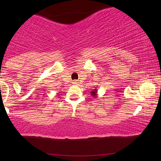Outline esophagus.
I'll return each mask as SVG.
<instances>
[{
	"label": "esophagus",
	"mask_w": 161,
	"mask_h": 161,
	"mask_svg": "<svg viewBox=\"0 0 161 161\" xmlns=\"http://www.w3.org/2000/svg\"><path fill=\"white\" fill-rule=\"evenodd\" d=\"M73 84H75V85H76V84H78V81H77V80H75V81H73V82H72Z\"/></svg>",
	"instance_id": "esophagus-1"
}]
</instances>
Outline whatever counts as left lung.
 <instances>
[{
    "mask_svg": "<svg viewBox=\"0 0 161 161\" xmlns=\"http://www.w3.org/2000/svg\"><path fill=\"white\" fill-rule=\"evenodd\" d=\"M97 90H98V89H97V87H95V89H94V90L91 92V94L92 95V97H97Z\"/></svg>",
    "mask_w": 161,
    "mask_h": 161,
    "instance_id": "8db88e82",
    "label": "left lung"
}]
</instances>
